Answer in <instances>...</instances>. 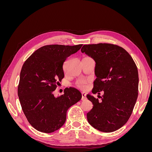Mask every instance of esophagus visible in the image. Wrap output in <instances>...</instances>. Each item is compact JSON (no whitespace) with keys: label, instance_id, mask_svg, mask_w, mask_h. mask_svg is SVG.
<instances>
[{"label":"esophagus","instance_id":"1","mask_svg":"<svg viewBox=\"0 0 152 152\" xmlns=\"http://www.w3.org/2000/svg\"><path fill=\"white\" fill-rule=\"evenodd\" d=\"M82 101L83 100H86V94L85 93H82Z\"/></svg>","mask_w":152,"mask_h":152}]
</instances>
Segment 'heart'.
<instances>
[{"mask_svg":"<svg viewBox=\"0 0 152 152\" xmlns=\"http://www.w3.org/2000/svg\"><path fill=\"white\" fill-rule=\"evenodd\" d=\"M87 82H87V80H80L76 82L75 86L78 88L81 89H85L87 86Z\"/></svg>","mask_w":152,"mask_h":152,"instance_id":"1","label":"heart"}]
</instances>
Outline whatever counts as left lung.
Listing matches in <instances>:
<instances>
[{"mask_svg":"<svg viewBox=\"0 0 152 152\" xmlns=\"http://www.w3.org/2000/svg\"><path fill=\"white\" fill-rule=\"evenodd\" d=\"M81 52L96 62L97 78L92 93H103L101 101L87 95L93 104L87 113V121L102 132L115 131L128 121L138 96L139 77L136 63L125 49L115 44L84 45Z\"/></svg>","mask_w":152,"mask_h":152,"instance_id":"1","label":"left lung"}]
</instances>
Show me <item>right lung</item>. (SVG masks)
Instances as JSON below:
<instances>
[{
  "instance_id": "obj_1",
  "label": "right lung",
  "mask_w": 152,
  "mask_h": 152,
  "mask_svg": "<svg viewBox=\"0 0 152 152\" xmlns=\"http://www.w3.org/2000/svg\"><path fill=\"white\" fill-rule=\"evenodd\" d=\"M82 46L44 45L25 61L18 95L26 118L36 130L50 133L59 129L65 122L68 108L81 99L80 91L73 87L65 88L57 97L53 91L64 78L63 63Z\"/></svg>"
}]
</instances>
